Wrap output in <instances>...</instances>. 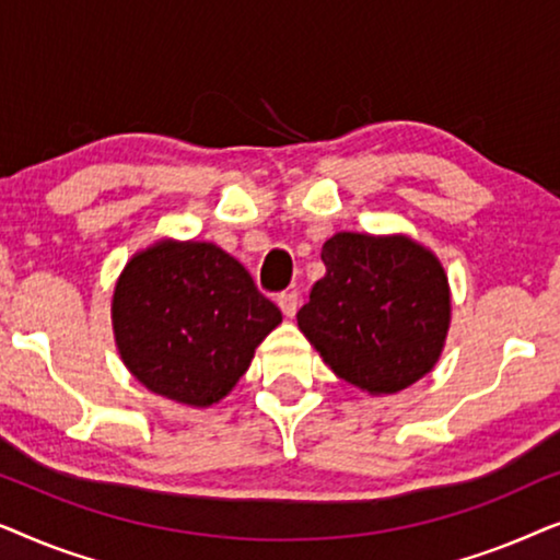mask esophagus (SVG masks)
<instances>
[{
	"instance_id": "1",
	"label": "esophagus",
	"mask_w": 560,
	"mask_h": 560,
	"mask_svg": "<svg viewBox=\"0 0 560 560\" xmlns=\"http://www.w3.org/2000/svg\"><path fill=\"white\" fill-rule=\"evenodd\" d=\"M278 305L282 308V313H285V316L293 318L298 305H301V293H298V290H285V293H280Z\"/></svg>"
}]
</instances>
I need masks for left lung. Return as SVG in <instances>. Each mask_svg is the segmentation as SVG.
I'll list each match as a JSON object with an SVG mask.
<instances>
[{
  "mask_svg": "<svg viewBox=\"0 0 560 560\" xmlns=\"http://www.w3.org/2000/svg\"><path fill=\"white\" fill-rule=\"evenodd\" d=\"M326 275L298 311L324 362L372 395L431 372L448 331V280L431 252L405 236L341 232L320 249Z\"/></svg>",
  "mask_w": 560,
  "mask_h": 560,
  "instance_id": "left-lung-1",
  "label": "left lung"
}]
</instances>
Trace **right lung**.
Wrapping results in <instances>:
<instances>
[{
  "mask_svg": "<svg viewBox=\"0 0 560 560\" xmlns=\"http://www.w3.org/2000/svg\"><path fill=\"white\" fill-rule=\"evenodd\" d=\"M112 320L119 354L144 387L206 408L240 382L282 313L217 244L160 242L125 267Z\"/></svg>",
  "mask_w": 560,
  "mask_h": 560,
  "instance_id": "right-lung-1",
  "label": "right lung"
}]
</instances>
